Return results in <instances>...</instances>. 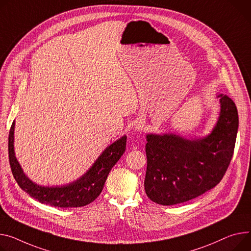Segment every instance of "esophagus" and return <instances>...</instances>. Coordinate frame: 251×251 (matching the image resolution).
<instances>
[{
  "label": "esophagus",
  "mask_w": 251,
  "mask_h": 251,
  "mask_svg": "<svg viewBox=\"0 0 251 251\" xmlns=\"http://www.w3.org/2000/svg\"><path fill=\"white\" fill-rule=\"evenodd\" d=\"M136 128H137V130H139V131L145 129V122H144V121L138 122V124L136 125Z\"/></svg>",
  "instance_id": "1"
}]
</instances>
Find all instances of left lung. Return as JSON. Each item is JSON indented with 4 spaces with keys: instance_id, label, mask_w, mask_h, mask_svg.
Segmentation results:
<instances>
[{
    "instance_id": "1",
    "label": "left lung",
    "mask_w": 251,
    "mask_h": 251,
    "mask_svg": "<svg viewBox=\"0 0 251 251\" xmlns=\"http://www.w3.org/2000/svg\"><path fill=\"white\" fill-rule=\"evenodd\" d=\"M220 114L211 133L187 140L179 134H147L145 191L155 203L169 206L194 199L214 188L233 156L238 112L227 95L219 94Z\"/></svg>"
}]
</instances>
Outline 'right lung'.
<instances>
[{
    "mask_svg": "<svg viewBox=\"0 0 251 251\" xmlns=\"http://www.w3.org/2000/svg\"><path fill=\"white\" fill-rule=\"evenodd\" d=\"M14 129L15 121L10 128L8 148L10 166L16 182L32 198L40 203L58 208L82 207L98 198L111 168L124 155L126 146V136H124L108 146L92 167L78 180L64 186L45 187L33 183L24 174L20 164L17 161L14 151Z\"/></svg>",
    "mask_w": 251,
    "mask_h": 251,
    "instance_id": "right-lung-1",
    "label": "right lung"
}]
</instances>
